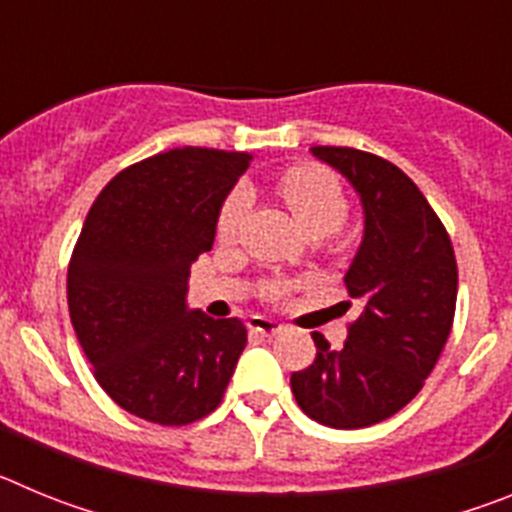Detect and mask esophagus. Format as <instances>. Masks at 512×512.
Returning <instances> with one entry per match:
<instances>
[{"label":"esophagus","mask_w":512,"mask_h":512,"mask_svg":"<svg viewBox=\"0 0 512 512\" xmlns=\"http://www.w3.org/2000/svg\"><path fill=\"white\" fill-rule=\"evenodd\" d=\"M248 330H251L253 336L274 338V336H279V333H282L284 325H282V323H277V320L264 318V315H253V318L248 320Z\"/></svg>","instance_id":"esophagus-1"}]
</instances>
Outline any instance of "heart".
<instances>
[{
	"mask_svg": "<svg viewBox=\"0 0 512 512\" xmlns=\"http://www.w3.org/2000/svg\"><path fill=\"white\" fill-rule=\"evenodd\" d=\"M279 192L287 200L289 210L295 212L297 220L310 230L312 235H328L341 230L348 217V197L343 192L341 182L333 171L323 166H292L284 171L277 182ZM251 207V194L246 187L230 189V194L217 212L215 233L220 241H233ZM287 284L269 282L266 284V297L282 295Z\"/></svg>",
	"mask_w": 512,
	"mask_h": 512,
	"instance_id": "b5f03b06",
	"label": "heart"
}]
</instances>
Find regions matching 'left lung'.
<instances>
[{
	"label": "left lung",
	"mask_w": 512,
	"mask_h": 512,
	"mask_svg": "<svg viewBox=\"0 0 512 512\" xmlns=\"http://www.w3.org/2000/svg\"><path fill=\"white\" fill-rule=\"evenodd\" d=\"M312 153L361 194L364 241L346 274L361 312L338 351L312 333L315 361L289 384L307 418L354 431L382 423L423 390L454 325L459 271L441 217L405 171L356 148Z\"/></svg>",
	"instance_id": "obj_1"
}]
</instances>
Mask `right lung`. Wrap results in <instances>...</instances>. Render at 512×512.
<instances>
[{
	"label": "right lung",
	"instance_id": "right-lung-1",
	"mask_svg": "<svg viewBox=\"0 0 512 512\" xmlns=\"http://www.w3.org/2000/svg\"><path fill=\"white\" fill-rule=\"evenodd\" d=\"M251 153L171 148L99 192L69 261V312L94 379L122 410L189 425L220 405L246 325L187 310L189 266Z\"/></svg>",
	"mask_w": 512,
	"mask_h": 512
}]
</instances>
